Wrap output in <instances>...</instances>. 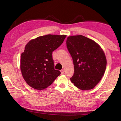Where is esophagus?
Wrapping results in <instances>:
<instances>
[{
  "label": "esophagus",
  "instance_id": "obj_1",
  "mask_svg": "<svg viewBox=\"0 0 121 121\" xmlns=\"http://www.w3.org/2000/svg\"><path fill=\"white\" fill-rule=\"evenodd\" d=\"M60 71H61V74H63V73H64L65 70H63V69H62V70H60Z\"/></svg>",
  "mask_w": 121,
  "mask_h": 121
}]
</instances>
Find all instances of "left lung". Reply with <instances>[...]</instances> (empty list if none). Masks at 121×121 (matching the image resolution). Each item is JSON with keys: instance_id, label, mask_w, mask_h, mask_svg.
I'll list each match as a JSON object with an SVG mask.
<instances>
[{"instance_id": "left-lung-1", "label": "left lung", "mask_w": 121, "mask_h": 121, "mask_svg": "<svg viewBox=\"0 0 121 121\" xmlns=\"http://www.w3.org/2000/svg\"><path fill=\"white\" fill-rule=\"evenodd\" d=\"M66 44L74 65L71 82L82 90L93 89L106 70L107 60L103 50L95 41L82 35L68 37Z\"/></svg>"}]
</instances>
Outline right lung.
Segmentation results:
<instances>
[{"mask_svg":"<svg viewBox=\"0 0 121 121\" xmlns=\"http://www.w3.org/2000/svg\"><path fill=\"white\" fill-rule=\"evenodd\" d=\"M66 35H47L28 43L21 54L20 68L28 84L36 90H44L60 75L54 69L52 52L60 46Z\"/></svg>","mask_w":121,"mask_h":121,"instance_id":"obj_1","label":"right lung"}]
</instances>
